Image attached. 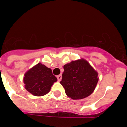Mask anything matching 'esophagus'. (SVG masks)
Returning <instances> with one entry per match:
<instances>
[{"instance_id": "obj_1", "label": "esophagus", "mask_w": 127, "mask_h": 127, "mask_svg": "<svg viewBox=\"0 0 127 127\" xmlns=\"http://www.w3.org/2000/svg\"><path fill=\"white\" fill-rule=\"evenodd\" d=\"M57 78H58V80L59 81H60L61 80V79H62V76H61V74H60V75L57 76Z\"/></svg>"}]
</instances>
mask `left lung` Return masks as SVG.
Listing matches in <instances>:
<instances>
[{
    "mask_svg": "<svg viewBox=\"0 0 127 127\" xmlns=\"http://www.w3.org/2000/svg\"><path fill=\"white\" fill-rule=\"evenodd\" d=\"M63 67L60 83L68 96L73 99H83L93 93L98 81V73L87 61H72Z\"/></svg>",
    "mask_w": 127,
    "mask_h": 127,
    "instance_id": "1",
    "label": "left lung"
}]
</instances>
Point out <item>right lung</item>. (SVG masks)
<instances>
[{"mask_svg": "<svg viewBox=\"0 0 127 127\" xmlns=\"http://www.w3.org/2000/svg\"><path fill=\"white\" fill-rule=\"evenodd\" d=\"M57 81L52 70L38 63L28 71L24 77L25 88L33 95L40 96L49 92L52 85Z\"/></svg>", "mask_w": 127, "mask_h": 127, "instance_id": "add662e5", "label": "right lung"}]
</instances>
